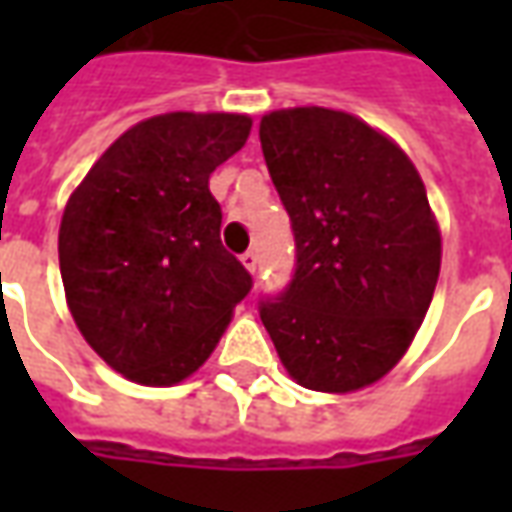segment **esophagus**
<instances>
[{
    "mask_svg": "<svg viewBox=\"0 0 512 512\" xmlns=\"http://www.w3.org/2000/svg\"><path fill=\"white\" fill-rule=\"evenodd\" d=\"M241 263H244L246 271H252V274H255V271H257V252H255V249L244 252V255H241Z\"/></svg>",
    "mask_w": 512,
    "mask_h": 512,
    "instance_id": "obj_1",
    "label": "esophagus"
}]
</instances>
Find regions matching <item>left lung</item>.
Here are the masks:
<instances>
[{"label":"left lung","mask_w":512,"mask_h":512,"mask_svg":"<svg viewBox=\"0 0 512 512\" xmlns=\"http://www.w3.org/2000/svg\"><path fill=\"white\" fill-rule=\"evenodd\" d=\"M260 145L296 241L293 279L260 321L301 386L362 389L406 354L436 290L422 178L392 139L323 106L266 115Z\"/></svg>","instance_id":"obj_1"}]
</instances>
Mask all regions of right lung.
I'll return each instance as SVG.
<instances>
[{
  "mask_svg": "<svg viewBox=\"0 0 512 512\" xmlns=\"http://www.w3.org/2000/svg\"><path fill=\"white\" fill-rule=\"evenodd\" d=\"M249 131V117L227 112L142 120L65 205L60 271L73 321L136 384L191 376L252 290L249 271L222 246V208L208 189Z\"/></svg>",
  "mask_w": 512,
  "mask_h": 512,
  "instance_id": "add662e5",
  "label": "right lung"
}]
</instances>
